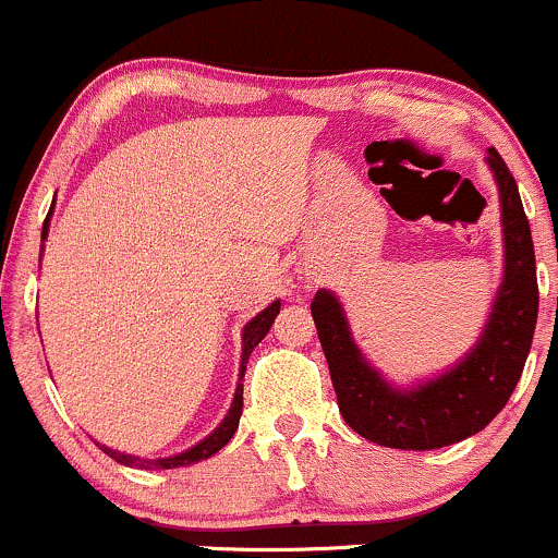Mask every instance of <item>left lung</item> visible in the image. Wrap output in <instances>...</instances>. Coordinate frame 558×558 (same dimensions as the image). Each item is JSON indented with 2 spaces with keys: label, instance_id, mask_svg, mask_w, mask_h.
Listing matches in <instances>:
<instances>
[{
  "label": "left lung",
  "instance_id": "1",
  "mask_svg": "<svg viewBox=\"0 0 558 558\" xmlns=\"http://www.w3.org/2000/svg\"><path fill=\"white\" fill-rule=\"evenodd\" d=\"M487 167L500 199L502 279L482 335L452 367L397 386L356 345L335 292L319 290L311 303L340 415L380 447L423 452L469 439L506 407L524 369L537 322L535 247L517 181L495 148L487 151Z\"/></svg>",
  "mask_w": 558,
  "mask_h": 558
}]
</instances>
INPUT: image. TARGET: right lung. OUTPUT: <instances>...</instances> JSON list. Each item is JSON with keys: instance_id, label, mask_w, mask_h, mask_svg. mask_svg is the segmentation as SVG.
<instances>
[{"instance_id": "add662e5", "label": "right lung", "mask_w": 558, "mask_h": 558, "mask_svg": "<svg viewBox=\"0 0 558 558\" xmlns=\"http://www.w3.org/2000/svg\"><path fill=\"white\" fill-rule=\"evenodd\" d=\"M50 218H52V209L47 213V220L45 226H41V242L47 239V231H50ZM281 303L274 301L268 308H263L260 314L253 316V319L247 322L242 329V364H239V383H236V393H233V401H231V410L226 412V417L220 421L218 428L213 430V434L205 436L202 441H196L194 447H189L185 452H178L172 454V458H157V460H146V458H137V454H128V452H119V449H111V447H100L104 449L109 458L117 460V463L122 465H130V469H181V465H191V463H199V460H207L213 458L218 449H223L226 445L231 441V436L236 434L239 428V417H242V377H244V369H247V359L250 353L257 343H260L263 338H266V332L271 329L274 319H277Z\"/></svg>"}]
</instances>
